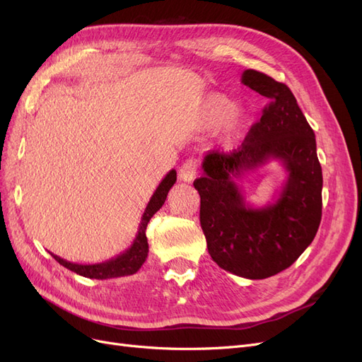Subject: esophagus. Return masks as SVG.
Masks as SVG:
<instances>
[{
	"instance_id": "34e87169",
	"label": "esophagus",
	"mask_w": 362,
	"mask_h": 362,
	"mask_svg": "<svg viewBox=\"0 0 362 362\" xmlns=\"http://www.w3.org/2000/svg\"><path fill=\"white\" fill-rule=\"evenodd\" d=\"M196 172H198V164H196V160L193 158L185 160L182 163V166L180 168L178 178L184 182H192L196 177Z\"/></svg>"
}]
</instances>
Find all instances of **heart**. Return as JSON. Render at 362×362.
I'll return each instance as SVG.
<instances>
[{
    "mask_svg": "<svg viewBox=\"0 0 362 362\" xmlns=\"http://www.w3.org/2000/svg\"><path fill=\"white\" fill-rule=\"evenodd\" d=\"M229 107V101L226 100L225 96L221 95H214L211 96L210 100H208L206 104V112H208V119L210 120H218L222 119L224 113L228 111L227 116L223 119V134L226 139H234L238 131L242 129L243 122H245V113H243V108H240L237 105L231 107L228 110Z\"/></svg>",
    "mask_w": 362,
    "mask_h": 362,
    "instance_id": "obj_1",
    "label": "heart"
}]
</instances>
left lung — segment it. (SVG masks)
Here are the masks:
<instances>
[{
	"mask_svg": "<svg viewBox=\"0 0 362 362\" xmlns=\"http://www.w3.org/2000/svg\"><path fill=\"white\" fill-rule=\"evenodd\" d=\"M242 83L269 104L245 141L229 154L213 151L194 180L208 254L218 267L247 279L286 270L311 245L322 221V166L314 131L294 95L272 76L246 69ZM270 159L289 172L275 203L252 207L233 181Z\"/></svg>",
	"mask_w": 362,
	"mask_h": 362,
	"instance_id": "8db88e82",
	"label": "left lung"
}]
</instances>
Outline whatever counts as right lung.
Returning <instances> with one entry per match:
<instances>
[{
	"label": "right lung",
	"instance_id": "right-lung-1",
	"mask_svg": "<svg viewBox=\"0 0 362 362\" xmlns=\"http://www.w3.org/2000/svg\"><path fill=\"white\" fill-rule=\"evenodd\" d=\"M175 181H177V170L172 169L158 184L154 194L151 196V199L145 208V213L141 216L139 231L136 234L134 242L124 252V254H120L116 258H112L105 262H100V264H76V262L66 261L54 254L51 255L54 257V259L59 261L63 267H66L75 272L76 275H81L84 278L110 279V278L134 275L148 258L149 247H148V238H146V226L151 221V217L163 206Z\"/></svg>",
	"mask_w": 362,
	"mask_h": 362
}]
</instances>
